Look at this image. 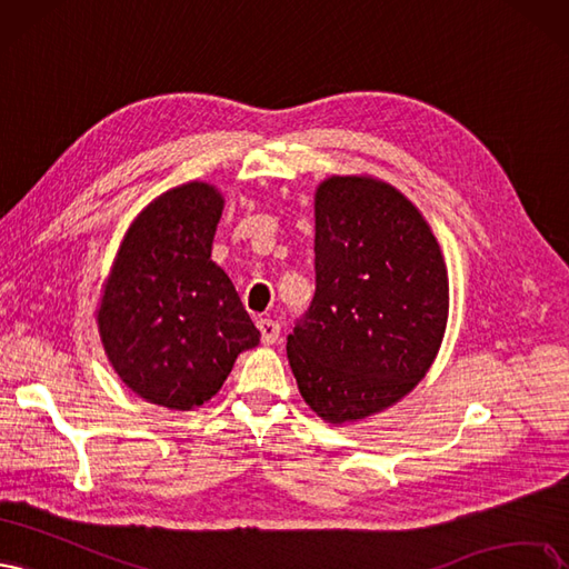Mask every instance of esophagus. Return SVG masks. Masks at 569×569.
Listing matches in <instances>:
<instances>
[{
  "instance_id": "34e87169",
  "label": "esophagus",
  "mask_w": 569,
  "mask_h": 569,
  "mask_svg": "<svg viewBox=\"0 0 569 569\" xmlns=\"http://www.w3.org/2000/svg\"><path fill=\"white\" fill-rule=\"evenodd\" d=\"M258 326H260V333H262V342L264 345H273V342L279 340V336H281V323L279 321L260 319Z\"/></svg>"
}]
</instances>
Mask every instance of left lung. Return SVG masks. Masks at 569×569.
<instances>
[{
	"mask_svg": "<svg viewBox=\"0 0 569 569\" xmlns=\"http://www.w3.org/2000/svg\"><path fill=\"white\" fill-rule=\"evenodd\" d=\"M315 210L317 290L286 350L307 405L347 423L395 405L428 373L449 281L428 222L385 181L331 177Z\"/></svg>",
	"mask_w": 569,
	"mask_h": 569,
	"instance_id": "1",
	"label": "left lung"
}]
</instances>
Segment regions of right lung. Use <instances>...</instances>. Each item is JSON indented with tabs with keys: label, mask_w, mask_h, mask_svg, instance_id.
Instances as JSON below:
<instances>
[{
	"label": "right lung",
	"mask_w": 569,
	"mask_h": 569,
	"mask_svg": "<svg viewBox=\"0 0 569 569\" xmlns=\"http://www.w3.org/2000/svg\"><path fill=\"white\" fill-rule=\"evenodd\" d=\"M224 200L203 181L162 193L127 231L99 307L103 350L151 405L189 411L260 342L231 279L210 260Z\"/></svg>",
	"instance_id": "right-lung-1"
}]
</instances>
